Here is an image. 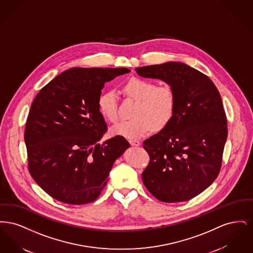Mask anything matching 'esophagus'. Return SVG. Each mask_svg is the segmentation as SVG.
Segmentation results:
<instances>
[{
	"instance_id": "esophagus-1",
	"label": "esophagus",
	"mask_w": 253,
	"mask_h": 253,
	"mask_svg": "<svg viewBox=\"0 0 253 253\" xmlns=\"http://www.w3.org/2000/svg\"><path fill=\"white\" fill-rule=\"evenodd\" d=\"M130 142V144L133 146V147H137V146H140V141H138V140H130L129 141Z\"/></svg>"
}]
</instances>
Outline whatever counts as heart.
I'll return each mask as SVG.
<instances>
[{
	"mask_svg": "<svg viewBox=\"0 0 253 253\" xmlns=\"http://www.w3.org/2000/svg\"><path fill=\"white\" fill-rule=\"evenodd\" d=\"M124 92L137 100L130 121H122L111 128L115 135L129 139L140 138L153 128L161 130L171 121L175 110V94L169 86H157L155 83L132 78L124 84ZM100 114L110 122H117L118 96L114 90L102 92L97 99Z\"/></svg>",
	"mask_w": 253,
	"mask_h": 253,
	"instance_id": "obj_1",
	"label": "heart"
}]
</instances>
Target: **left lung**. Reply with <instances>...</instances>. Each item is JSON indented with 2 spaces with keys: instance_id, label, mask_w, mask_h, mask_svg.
Masks as SVG:
<instances>
[{
  "instance_id": "1",
  "label": "left lung",
  "mask_w": 253,
  "mask_h": 253,
  "mask_svg": "<svg viewBox=\"0 0 253 253\" xmlns=\"http://www.w3.org/2000/svg\"><path fill=\"white\" fill-rule=\"evenodd\" d=\"M135 71L166 83L176 99L171 121L143 142L150 155L145 187L162 202L190 200L211 185L221 167L228 127L219 91L209 77L183 62Z\"/></svg>"
}]
</instances>
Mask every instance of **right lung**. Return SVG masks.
Masks as SVG:
<instances>
[{
  "instance_id": "1",
  "label": "right lung",
  "mask_w": 253,
  "mask_h": 253,
  "mask_svg": "<svg viewBox=\"0 0 253 253\" xmlns=\"http://www.w3.org/2000/svg\"><path fill=\"white\" fill-rule=\"evenodd\" d=\"M129 72L74 67L53 79L32 102L24 131L28 169L56 200L95 201L115 161L130 147L121 135L99 143L107 124L97 107L105 83Z\"/></svg>"
}]
</instances>
